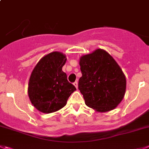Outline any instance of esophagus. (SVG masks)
I'll list each match as a JSON object with an SVG mask.
<instances>
[{"mask_svg":"<svg viewBox=\"0 0 149 149\" xmlns=\"http://www.w3.org/2000/svg\"><path fill=\"white\" fill-rule=\"evenodd\" d=\"M73 85H74L75 87H76V88L77 89L78 88V82H77V81H75V82L73 83Z\"/></svg>","mask_w":149,"mask_h":149,"instance_id":"obj_1","label":"esophagus"}]
</instances>
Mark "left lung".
<instances>
[{
  "instance_id": "1",
  "label": "left lung",
  "mask_w": 149,
  "mask_h": 149,
  "mask_svg": "<svg viewBox=\"0 0 149 149\" xmlns=\"http://www.w3.org/2000/svg\"><path fill=\"white\" fill-rule=\"evenodd\" d=\"M79 65L82 76L79 79V90L86 105L99 112L116 108L124 97L126 80L112 56L98 48L81 56Z\"/></svg>"
}]
</instances>
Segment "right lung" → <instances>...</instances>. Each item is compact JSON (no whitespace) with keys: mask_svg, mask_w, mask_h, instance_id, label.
Wrapping results in <instances>:
<instances>
[{"mask_svg":"<svg viewBox=\"0 0 149 149\" xmlns=\"http://www.w3.org/2000/svg\"><path fill=\"white\" fill-rule=\"evenodd\" d=\"M66 60L65 54L54 51L44 56L31 72L28 94L33 106L40 112L51 113L59 110L76 90L62 71Z\"/></svg>","mask_w":149,"mask_h":149,"instance_id":"add662e5","label":"right lung"}]
</instances>
